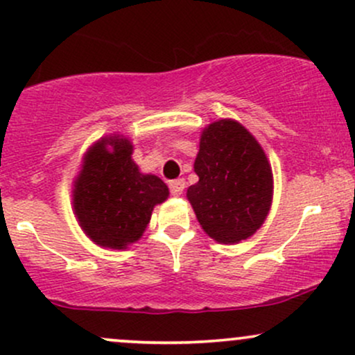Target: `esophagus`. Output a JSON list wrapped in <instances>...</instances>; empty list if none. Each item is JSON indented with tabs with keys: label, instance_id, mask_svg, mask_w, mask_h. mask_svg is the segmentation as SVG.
<instances>
[{
	"label": "esophagus",
	"instance_id": "34e87169",
	"mask_svg": "<svg viewBox=\"0 0 355 355\" xmlns=\"http://www.w3.org/2000/svg\"><path fill=\"white\" fill-rule=\"evenodd\" d=\"M168 189H170V191H172V195H175V196L182 195V191L185 190V180H183V178H177V180L168 182Z\"/></svg>",
	"mask_w": 355,
	"mask_h": 355
}]
</instances>
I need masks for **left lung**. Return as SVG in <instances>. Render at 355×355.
Masks as SVG:
<instances>
[{"label": "left lung", "mask_w": 355, "mask_h": 355, "mask_svg": "<svg viewBox=\"0 0 355 355\" xmlns=\"http://www.w3.org/2000/svg\"><path fill=\"white\" fill-rule=\"evenodd\" d=\"M195 172L200 180L187 198L208 236L238 243L263 225L272 198L271 166L241 123L223 119L203 130Z\"/></svg>", "instance_id": "1"}]
</instances>
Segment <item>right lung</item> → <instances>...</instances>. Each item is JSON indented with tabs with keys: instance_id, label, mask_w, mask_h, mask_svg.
<instances>
[{
	"instance_id": "right-lung-1",
	"label": "right lung",
	"mask_w": 355,
	"mask_h": 355,
	"mask_svg": "<svg viewBox=\"0 0 355 355\" xmlns=\"http://www.w3.org/2000/svg\"><path fill=\"white\" fill-rule=\"evenodd\" d=\"M130 155V140L119 135L102 139L85 153L76 178V215L96 245L122 250L137 241L153 207L168 196L165 183L155 175L140 173Z\"/></svg>"
}]
</instances>
